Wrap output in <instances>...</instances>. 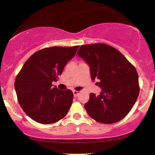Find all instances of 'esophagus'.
<instances>
[{
    "mask_svg": "<svg viewBox=\"0 0 155 155\" xmlns=\"http://www.w3.org/2000/svg\"><path fill=\"white\" fill-rule=\"evenodd\" d=\"M79 92L78 91H73V95H74V97H77L79 95Z\"/></svg>",
    "mask_w": 155,
    "mask_h": 155,
    "instance_id": "esophagus-1",
    "label": "esophagus"
}]
</instances>
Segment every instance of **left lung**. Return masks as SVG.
<instances>
[{
	"label": "left lung",
	"instance_id": "1",
	"mask_svg": "<svg viewBox=\"0 0 155 155\" xmlns=\"http://www.w3.org/2000/svg\"><path fill=\"white\" fill-rule=\"evenodd\" d=\"M78 55L91 68L92 80L103 89L90 94L85 109L91 118L103 124H113L124 118L140 93L139 77L134 65L115 48L106 43L81 46Z\"/></svg>",
	"mask_w": 155,
	"mask_h": 155
}]
</instances>
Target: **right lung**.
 <instances>
[{
	"instance_id": "add662e5",
	"label": "right lung",
	"mask_w": 155,
	"mask_h": 155,
	"mask_svg": "<svg viewBox=\"0 0 155 155\" xmlns=\"http://www.w3.org/2000/svg\"><path fill=\"white\" fill-rule=\"evenodd\" d=\"M79 46H52L36 51L26 61L15 80L18 104L31 118L40 124H52L68 114L72 105L71 90L52 87Z\"/></svg>"
}]
</instances>
